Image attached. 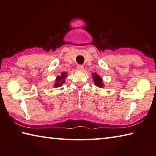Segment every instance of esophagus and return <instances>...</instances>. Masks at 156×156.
I'll use <instances>...</instances> for the list:
<instances>
[{"label": "esophagus", "mask_w": 156, "mask_h": 156, "mask_svg": "<svg viewBox=\"0 0 156 156\" xmlns=\"http://www.w3.org/2000/svg\"><path fill=\"white\" fill-rule=\"evenodd\" d=\"M77 69L80 71H83L84 69V66H82V65H78L77 66Z\"/></svg>", "instance_id": "1"}]
</instances>
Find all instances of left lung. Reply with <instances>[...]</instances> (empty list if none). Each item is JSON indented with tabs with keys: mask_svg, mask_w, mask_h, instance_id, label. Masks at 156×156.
<instances>
[{
	"mask_svg": "<svg viewBox=\"0 0 156 156\" xmlns=\"http://www.w3.org/2000/svg\"><path fill=\"white\" fill-rule=\"evenodd\" d=\"M93 80H94V83L95 84L96 86L100 88H102L104 87V84L102 83V79H101V78L100 76L98 75L96 73H93Z\"/></svg>",
	"mask_w": 156,
	"mask_h": 156,
	"instance_id": "1",
	"label": "left lung"
}]
</instances>
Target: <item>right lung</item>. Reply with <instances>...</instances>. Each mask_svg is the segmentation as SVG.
Here are the masks:
<instances>
[{"label":"right lung","instance_id":"right-lung-1","mask_svg":"<svg viewBox=\"0 0 156 156\" xmlns=\"http://www.w3.org/2000/svg\"><path fill=\"white\" fill-rule=\"evenodd\" d=\"M66 76H67L66 72H63L60 76H57L55 80V83L54 84V87H61L62 84H64L65 82H66L65 81V79L66 78Z\"/></svg>","mask_w":156,"mask_h":156}]
</instances>
